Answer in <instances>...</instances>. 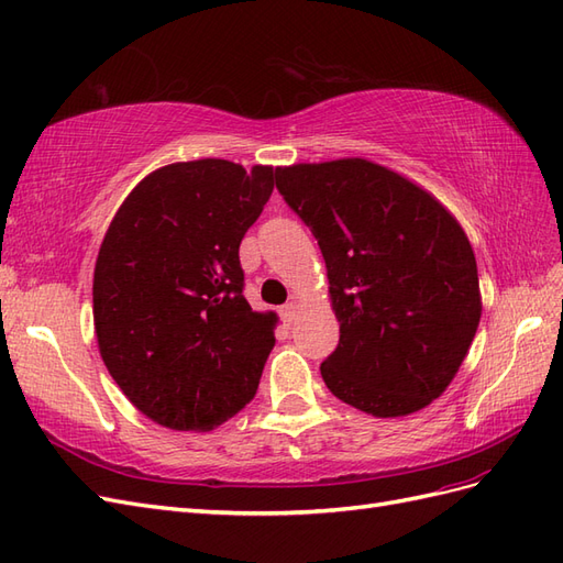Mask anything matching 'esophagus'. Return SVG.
I'll return each instance as SVG.
<instances>
[{"mask_svg":"<svg viewBox=\"0 0 563 563\" xmlns=\"http://www.w3.org/2000/svg\"><path fill=\"white\" fill-rule=\"evenodd\" d=\"M297 309H299L297 299H290L287 303H283V307H280V316H283L285 323H292L295 316H297Z\"/></svg>","mask_w":563,"mask_h":563,"instance_id":"esophagus-1","label":"esophagus"}]
</instances>
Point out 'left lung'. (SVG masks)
<instances>
[{"instance_id":"obj_1","label":"left lung","mask_w":563,"mask_h":563,"mask_svg":"<svg viewBox=\"0 0 563 563\" xmlns=\"http://www.w3.org/2000/svg\"><path fill=\"white\" fill-rule=\"evenodd\" d=\"M276 186L325 260L340 320L320 365L328 389L373 417L427 408L481 320L467 233L422 186L363 157L278 167Z\"/></svg>"}]
</instances>
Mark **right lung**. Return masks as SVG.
<instances>
[{
    "mask_svg": "<svg viewBox=\"0 0 563 563\" xmlns=\"http://www.w3.org/2000/svg\"><path fill=\"white\" fill-rule=\"evenodd\" d=\"M273 184L268 165L174 163L112 217L93 268L96 342L148 420L210 431L254 398L278 316L252 311L238 250Z\"/></svg>",
    "mask_w": 563,
    "mask_h": 563,
    "instance_id": "1",
    "label": "right lung"
}]
</instances>
